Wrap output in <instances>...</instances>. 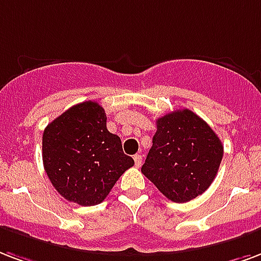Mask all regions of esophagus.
<instances>
[{
    "label": "esophagus",
    "mask_w": 261,
    "mask_h": 261,
    "mask_svg": "<svg viewBox=\"0 0 261 261\" xmlns=\"http://www.w3.org/2000/svg\"><path fill=\"white\" fill-rule=\"evenodd\" d=\"M134 162H135V167H141V164H142V156H141V154H135Z\"/></svg>",
    "instance_id": "esophagus-1"
}]
</instances>
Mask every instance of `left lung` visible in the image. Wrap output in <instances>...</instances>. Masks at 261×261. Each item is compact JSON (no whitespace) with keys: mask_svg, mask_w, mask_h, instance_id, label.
Returning a JSON list of instances; mask_svg holds the SVG:
<instances>
[{"mask_svg":"<svg viewBox=\"0 0 261 261\" xmlns=\"http://www.w3.org/2000/svg\"><path fill=\"white\" fill-rule=\"evenodd\" d=\"M142 174L174 202H188L210 188L223 157L215 131L190 109L157 119Z\"/></svg>","mask_w":261,"mask_h":261,"instance_id":"8db88e82","label":"left lung"}]
</instances>
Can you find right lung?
Listing matches in <instances>:
<instances>
[{"mask_svg": "<svg viewBox=\"0 0 261 261\" xmlns=\"http://www.w3.org/2000/svg\"><path fill=\"white\" fill-rule=\"evenodd\" d=\"M43 167L51 185L68 201L82 206L105 200L134 160L122 141L107 128L104 108L85 101L56 117L43 131Z\"/></svg>", "mask_w": 261, "mask_h": 261, "instance_id": "add662e5", "label": "right lung"}]
</instances>
